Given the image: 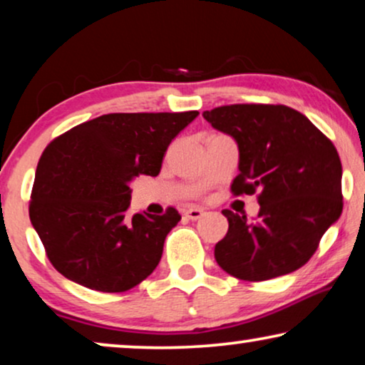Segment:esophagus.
<instances>
[{
    "label": "esophagus",
    "mask_w": 365,
    "mask_h": 365,
    "mask_svg": "<svg viewBox=\"0 0 365 365\" xmlns=\"http://www.w3.org/2000/svg\"><path fill=\"white\" fill-rule=\"evenodd\" d=\"M184 216H186L187 219H192V221H197V219H201L204 216V211L199 207H191L184 212Z\"/></svg>",
    "instance_id": "esophagus-1"
}]
</instances>
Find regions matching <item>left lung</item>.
Wrapping results in <instances>:
<instances>
[{
    "label": "left lung",
    "mask_w": 365,
    "mask_h": 365,
    "mask_svg": "<svg viewBox=\"0 0 365 365\" xmlns=\"http://www.w3.org/2000/svg\"><path fill=\"white\" fill-rule=\"evenodd\" d=\"M239 149L236 196L259 192L257 219L224 209L229 229L214 247L219 266L242 281L297 271L342 212V164L334 144L296 109L231 104L204 111Z\"/></svg>",
    "instance_id": "8db88e82"
}]
</instances>
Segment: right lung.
<instances>
[{
    "label": "right lung",
    "mask_w": 365,
    "mask_h": 365,
    "mask_svg": "<svg viewBox=\"0 0 365 365\" xmlns=\"http://www.w3.org/2000/svg\"><path fill=\"white\" fill-rule=\"evenodd\" d=\"M197 114H103L48 144L29 219L58 272L93 291L124 292L156 269L181 216L174 207L129 216V184L158 176L168 146Z\"/></svg>",
    "instance_id": "add662e5"
}]
</instances>
